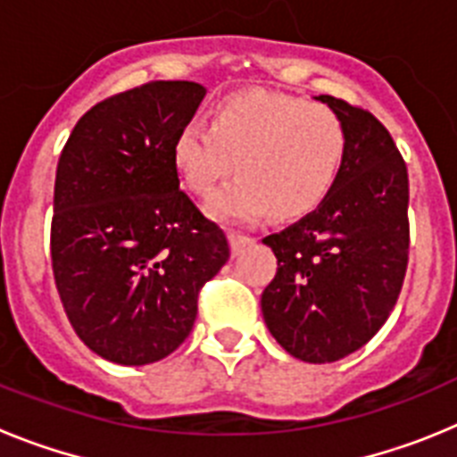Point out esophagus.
Instances as JSON below:
<instances>
[{"label":"esophagus","mask_w":457,"mask_h":457,"mask_svg":"<svg viewBox=\"0 0 457 457\" xmlns=\"http://www.w3.org/2000/svg\"><path fill=\"white\" fill-rule=\"evenodd\" d=\"M228 242H231V249L233 253L240 252L245 245H249V242H256V237L253 236H247V233H240V231H231L228 233Z\"/></svg>","instance_id":"34e87169"}]
</instances>
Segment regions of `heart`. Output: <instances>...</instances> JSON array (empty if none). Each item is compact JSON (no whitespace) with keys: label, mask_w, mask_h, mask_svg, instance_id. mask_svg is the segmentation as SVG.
<instances>
[{"label":"heart","mask_w":457,"mask_h":457,"mask_svg":"<svg viewBox=\"0 0 457 457\" xmlns=\"http://www.w3.org/2000/svg\"><path fill=\"white\" fill-rule=\"evenodd\" d=\"M345 125L332 107L245 91L221 100L208 128L189 123L173 141V167L189 192L210 196L236 162L240 179L208 201L217 220L253 221L272 208L302 217L325 201L345 157Z\"/></svg>","instance_id":"1"}]
</instances>
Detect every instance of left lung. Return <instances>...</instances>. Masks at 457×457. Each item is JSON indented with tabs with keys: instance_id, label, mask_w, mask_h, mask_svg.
I'll return each mask as SVG.
<instances>
[{
	"instance_id": "1",
	"label": "left lung",
	"mask_w": 457,
	"mask_h": 457,
	"mask_svg": "<svg viewBox=\"0 0 457 457\" xmlns=\"http://www.w3.org/2000/svg\"><path fill=\"white\" fill-rule=\"evenodd\" d=\"M345 125V157L313 212L263 237L277 274L261 295L277 343L329 364L370 341L401 295L410 253V180L403 155L370 112L318 96Z\"/></svg>"
}]
</instances>
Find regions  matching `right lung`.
<instances>
[{
    "instance_id": "add662e5",
    "label": "right lung",
    "mask_w": 457,
    "mask_h": 457,
    "mask_svg": "<svg viewBox=\"0 0 457 457\" xmlns=\"http://www.w3.org/2000/svg\"><path fill=\"white\" fill-rule=\"evenodd\" d=\"M204 96L196 82L112 96L78 120L59 157L56 290L84 345L114 364H153L179 348L199 290L231 256L173 167V141Z\"/></svg>"
}]
</instances>
